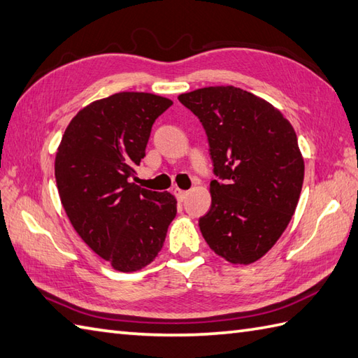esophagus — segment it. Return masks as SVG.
<instances>
[{
	"instance_id": "1",
	"label": "esophagus",
	"mask_w": 358,
	"mask_h": 358,
	"mask_svg": "<svg viewBox=\"0 0 358 358\" xmlns=\"http://www.w3.org/2000/svg\"><path fill=\"white\" fill-rule=\"evenodd\" d=\"M175 196H177V199L180 200V201H183V200H186V196L189 195V192L187 191H181V189H175Z\"/></svg>"
}]
</instances>
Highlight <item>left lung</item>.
<instances>
[{"instance_id": "left-lung-1", "label": "left lung", "mask_w": 358, "mask_h": 358, "mask_svg": "<svg viewBox=\"0 0 358 358\" xmlns=\"http://www.w3.org/2000/svg\"><path fill=\"white\" fill-rule=\"evenodd\" d=\"M178 100L203 124L218 177L199 222L203 237L227 262L254 263L285 232L300 199L305 162L294 127L240 87H203Z\"/></svg>"}]
</instances>
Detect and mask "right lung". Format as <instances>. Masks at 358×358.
<instances>
[{
    "instance_id": "1",
    "label": "right lung",
    "mask_w": 358,
    "mask_h": 358,
    "mask_svg": "<svg viewBox=\"0 0 358 358\" xmlns=\"http://www.w3.org/2000/svg\"><path fill=\"white\" fill-rule=\"evenodd\" d=\"M167 98L120 92L81 109L67 126L55 158L59 199L73 229L121 272L149 264L177 214L169 192L132 183Z\"/></svg>"
}]
</instances>
